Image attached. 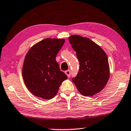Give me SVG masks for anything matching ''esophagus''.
<instances>
[{
  "label": "esophagus",
  "mask_w": 131,
  "mask_h": 131,
  "mask_svg": "<svg viewBox=\"0 0 131 131\" xmlns=\"http://www.w3.org/2000/svg\"><path fill=\"white\" fill-rule=\"evenodd\" d=\"M64 73H65V74H67V75L68 77H69L71 76V71H70V70L66 71L65 72H64Z\"/></svg>",
  "instance_id": "1"
}]
</instances>
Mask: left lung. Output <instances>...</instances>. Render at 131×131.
Instances as JSON below:
<instances>
[{
	"mask_svg": "<svg viewBox=\"0 0 131 131\" xmlns=\"http://www.w3.org/2000/svg\"><path fill=\"white\" fill-rule=\"evenodd\" d=\"M69 41L80 62L79 71L72 78L73 83L81 95L92 96L103 89L109 80L107 56L99 45L88 38L72 35Z\"/></svg>",
	"mask_w": 131,
	"mask_h": 131,
	"instance_id": "left-lung-1",
	"label": "left lung"
}]
</instances>
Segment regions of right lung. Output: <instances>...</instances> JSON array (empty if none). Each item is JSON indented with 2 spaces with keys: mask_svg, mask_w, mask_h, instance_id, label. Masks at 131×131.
I'll list each match as a JSON object with an SVG mask.
<instances>
[{
  "mask_svg": "<svg viewBox=\"0 0 131 131\" xmlns=\"http://www.w3.org/2000/svg\"><path fill=\"white\" fill-rule=\"evenodd\" d=\"M64 41V39L46 38L33 45L26 54L23 78L27 88L35 96L52 99L68 78L56 60Z\"/></svg>",
  "mask_w": 131,
  "mask_h": 131,
  "instance_id": "right-lung-1",
  "label": "right lung"
}]
</instances>
